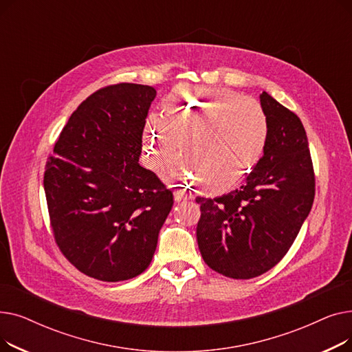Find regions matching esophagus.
I'll return each mask as SVG.
<instances>
[{
    "instance_id": "34e87169",
    "label": "esophagus",
    "mask_w": 352,
    "mask_h": 352,
    "mask_svg": "<svg viewBox=\"0 0 352 352\" xmlns=\"http://www.w3.org/2000/svg\"><path fill=\"white\" fill-rule=\"evenodd\" d=\"M174 199H175L177 202H181V201H187V199H188V195H187V192H186V191H182V190H177V191L174 192Z\"/></svg>"
}]
</instances>
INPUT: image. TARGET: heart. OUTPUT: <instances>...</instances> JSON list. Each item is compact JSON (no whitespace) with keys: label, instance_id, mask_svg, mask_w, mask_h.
<instances>
[{"label":"heart","instance_id":"heart-1","mask_svg":"<svg viewBox=\"0 0 352 352\" xmlns=\"http://www.w3.org/2000/svg\"><path fill=\"white\" fill-rule=\"evenodd\" d=\"M165 116L178 138L191 135L190 157L170 166V178L194 179L197 173L207 192L224 194L264 155L270 124L261 104L250 97L226 89L179 88L166 97ZM168 123L157 114L145 121L142 141L153 164L177 148Z\"/></svg>","mask_w":352,"mask_h":352}]
</instances>
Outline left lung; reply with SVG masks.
Returning a JSON list of instances; mask_svg holds the SVG:
<instances>
[{
	"mask_svg": "<svg viewBox=\"0 0 352 352\" xmlns=\"http://www.w3.org/2000/svg\"><path fill=\"white\" fill-rule=\"evenodd\" d=\"M270 135L244 186L217 198L197 197V241L206 264L234 280H248L278 264L308 217L316 177L301 120L260 96Z\"/></svg>",
	"mask_w": 352,
	"mask_h": 352,
	"instance_id": "8db88e82",
	"label": "left lung"
}]
</instances>
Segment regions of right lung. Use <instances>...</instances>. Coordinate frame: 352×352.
Here are the masks:
<instances>
[{
  "label": "right lung",
  "instance_id": "1",
  "mask_svg": "<svg viewBox=\"0 0 352 352\" xmlns=\"http://www.w3.org/2000/svg\"><path fill=\"white\" fill-rule=\"evenodd\" d=\"M150 85L96 91L71 114L45 165L44 190L55 243L92 278L118 283L150 265L174 198L138 164Z\"/></svg>",
  "mask_w": 352,
  "mask_h": 352
}]
</instances>
